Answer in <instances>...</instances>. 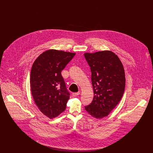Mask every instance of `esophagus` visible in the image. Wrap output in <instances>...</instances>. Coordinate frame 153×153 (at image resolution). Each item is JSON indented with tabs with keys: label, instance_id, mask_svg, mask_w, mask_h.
Segmentation results:
<instances>
[{
	"label": "esophagus",
	"instance_id": "1",
	"mask_svg": "<svg viewBox=\"0 0 153 153\" xmlns=\"http://www.w3.org/2000/svg\"><path fill=\"white\" fill-rule=\"evenodd\" d=\"M80 95V92H75V93L72 94V96L73 97H76V96H77L78 95Z\"/></svg>",
	"mask_w": 153,
	"mask_h": 153
}]
</instances>
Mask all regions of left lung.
<instances>
[{
  "mask_svg": "<svg viewBox=\"0 0 153 153\" xmlns=\"http://www.w3.org/2000/svg\"><path fill=\"white\" fill-rule=\"evenodd\" d=\"M90 66L94 96L85 109L92 117H107L120 101L125 89V73L120 59L109 51L85 53Z\"/></svg>",
  "mask_w": 153,
  "mask_h": 153,
  "instance_id": "1",
  "label": "left lung"
}]
</instances>
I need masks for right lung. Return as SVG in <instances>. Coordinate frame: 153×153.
Listing matches in <instances>:
<instances>
[{"label":"right lung","instance_id":"right-lung-1","mask_svg":"<svg viewBox=\"0 0 153 153\" xmlns=\"http://www.w3.org/2000/svg\"><path fill=\"white\" fill-rule=\"evenodd\" d=\"M76 53L54 49L44 51L34 62L30 87L34 102L45 116L53 119L66 108L70 94L61 71Z\"/></svg>","mask_w":153,"mask_h":153}]
</instances>
